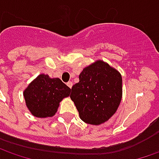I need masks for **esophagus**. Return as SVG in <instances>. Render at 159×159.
<instances>
[{
    "mask_svg": "<svg viewBox=\"0 0 159 159\" xmlns=\"http://www.w3.org/2000/svg\"><path fill=\"white\" fill-rule=\"evenodd\" d=\"M67 86L70 88V89H71V87H72V82L71 81H69V82H67Z\"/></svg>",
    "mask_w": 159,
    "mask_h": 159,
    "instance_id": "34e87169",
    "label": "esophagus"
}]
</instances>
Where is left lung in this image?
I'll return each instance as SVG.
<instances>
[{"label":"left lung","mask_w":159,"mask_h":159,"mask_svg":"<svg viewBox=\"0 0 159 159\" xmlns=\"http://www.w3.org/2000/svg\"><path fill=\"white\" fill-rule=\"evenodd\" d=\"M79 79L80 81L71 88L70 99L81 120L91 125H101L112 117L121 102V74L98 60L84 68Z\"/></svg>","instance_id":"left-lung-1"}]
</instances>
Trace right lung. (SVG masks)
Masks as SVG:
<instances>
[{
	"instance_id": "obj_1",
	"label": "right lung",
	"mask_w": 159,
	"mask_h": 159,
	"mask_svg": "<svg viewBox=\"0 0 159 159\" xmlns=\"http://www.w3.org/2000/svg\"><path fill=\"white\" fill-rule=\"evenodd\" d=\"M70 89L58 78L40 74L24 91L26 106L37 118L53 117L59 102L70 95Z\"/></svg>"
}]
</instances>
